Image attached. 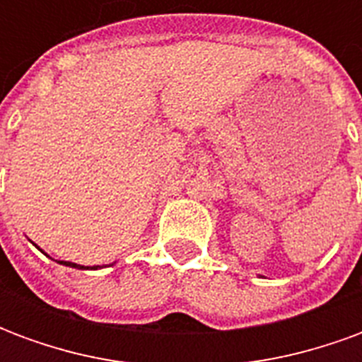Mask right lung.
Wrapping results in <instances>:
<instances>
[{"label":"right lung","instance_id":"right-lung-1","mask_svg":"<svg viewBox=\"0 0 362 362\" xmlns=\"http://www.w3.org/2000/svg\"><path fill=\"white\" fill-rule=\"evenodd\" d=\"M58 264H64V266H69V267H77V269H98V267H100V266H93V267L77 266V264H71V262H58Z\"/></svg>","mask_w":362,"mask_h":362}]
</instances>
